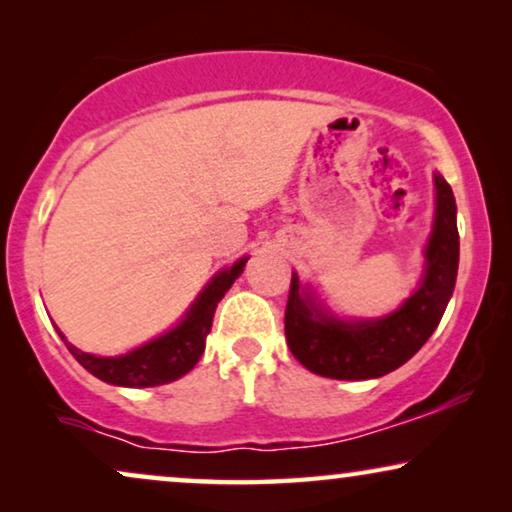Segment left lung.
<instances>
[{"label":"left lung","instance_id":"1","mask_svg":"<svg viewBox=\"0 0 512 512\" xmlns=\"http://www.w3.org/2000/svg\"><path fill=\"white\" fill-rule=\"evenodd\" d=\"M436 219L426 244V268L417 291L396 312L380 319L345 321L291 277L284 331L291 354L307 370L331 380H370L401 368L415 356L450 303L459 268L457 202L447 181L436 174Z\"/></svg>","mask_w":512,"mask_h":512}]
</instances>
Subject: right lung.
<instances>
[{"mask_svg":"<svg viewBox=\"0 0 512 512\" xmlns=\"http://www.w3.org/2000/svg\"><path fill=\"white\" fill-rule=\"evenodd\" d=\"M249 258L244 256L230 268L216 272L200 296L195 298L191 310L179 321L172 331H167L160 338L146 342L139 349L123 356H93L76 349L72 342L65 340L60 331V338L76 361L81 363L88 373L100 377L102 382L116 384V387H158L184 377L195 363L200 361L205 352L207 333L212 331V319L219 300L226 296V291L233 286L237 277L242 275L244 265Z\"/></svg>","mask_w":512,"mask_h":512,"instance_id":"right-lung-1","label":"right lung"}]
</instances>
